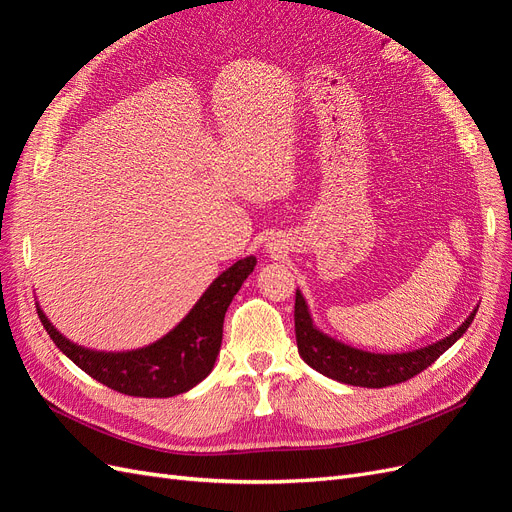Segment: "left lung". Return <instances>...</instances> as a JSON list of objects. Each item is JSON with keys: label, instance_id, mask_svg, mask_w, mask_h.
Masks as SVG:
<instances>
[{"label": "left lung", "instance_id": "1", "mask_svg": "<svg viewBox=\"0 0 512 512\" xmlns=\"http://www.w3.org/2000/svg\"><path fill=\"white\" fill-rule=\"evenodd\" d=\"M476 312L478 305L451 335L423 348L408 352H369L339 342V339L318 329L312 314H309L303 292L297 288V299H294V333H297V348L301 359L312 369L320 371L322 376L350 386L382 389V386L399 384L421 374L423 369H427L468 331Z\"/></svg>", "mask_w": 512, "mask_h": 512}]
</instances>
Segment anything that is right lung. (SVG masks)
Listing matches in <instances>:
<instances>
[{"instance_id":"1","label":"right lung","mask_w":512,"mask_h":512,"mask_svg":"<svg viewBox=\"0 0 512 512\" xmlns=\"http://www.w3.org/2000/svg\"><path fill=\"white\" fill-rule=\"evenodd\" d=\"M254 267V256L237 260L215 277L177 327L136 350L106 352L74 344L53 327L38 301L36 309L53 344L108 389L134 397H175L211 374L222 346L226 309Z\"/></svg>"}]
</instances>
